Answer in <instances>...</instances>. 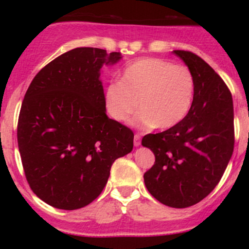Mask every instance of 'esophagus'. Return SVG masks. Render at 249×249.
I'll return each instance as SVG.
<instances>
[{
    "instance_id": "obj_1",
    "label": "esophagus",
    "mask_w": 249,
    "mask_h": 249,
    "mask_svg": "<svg viewBox=\"0 0 249 249\" xmlns=\"http://www.w3.org/2000/svg\"><path fill=\"white\" fill-rule=\"evenodd\" d=\"M134 146H141V136L139 134H134Z\"/></svg>"
}]
</instances>
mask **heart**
<instances>
[{"label": "heart", "instance_id": "b5f03b06", "mask_svg": "<svg viewBox=\"0 0 249 249\" xmlns=\"http://www.w3.org/2000/svg\"><path fill=\"white\" fill-rule=\"evenodd\" d=\"M193 97V75L186 67L161 58H142L125 68L121 82L105 87L104 108L111 119L125 122L139 107L132 126L167 130L187 116Z\"/></svg>", "mask_w": 249, "mask_h": 249}]
</instances>
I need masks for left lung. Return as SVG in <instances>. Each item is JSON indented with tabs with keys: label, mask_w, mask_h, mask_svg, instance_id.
<instances>
[{
	"label": "left lung",
	"mask_w": 249,
	"mask_h": 249,
	"mask_svg": "<svg viewBox=\"0 0 249 249\" xmlns=\"http://www.w3.org/2000/svg\"><path fill=\"white\" fill-rule=\"evenodd\" d=\"M172 53L192 72L193 103L178 125L142 138L156 157L144 181L161 204L185 208L206 198L221 179L233 154L234 110L227 85L204 59L190 51Z\"/></svg>",
	"instance_id": "8db88e82"
}]
</instances>
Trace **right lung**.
I'll list each match as a JSON object with an SVG mask.
<instances>
[{"instance_id": "add662e5", "label": "right lung", "mask_w": 249, "mask_h": 249, "mask_svg": "<svg viewBox=\"0 0 249 249\" xmlns=\"http://www.w3.org/2000/svg\"><path fill=\"white\" fill-rule=\"evenodd\" d=\"M121 53L76 48L45 65L25 92L17 142L33 192L50 206L72 211L92 202L113 161L133 148V132L104 108L103 65Z\"/></svg>"}]
</instances>
